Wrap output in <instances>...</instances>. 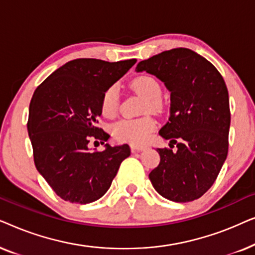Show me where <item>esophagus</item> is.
<instances>
[{"label": "esophagus", "instance_id": "34e87169", "mask_svg": "<svg viewBox=\"0 0 255 255\" xmlns=\"http://www.w3.org/2000/svg\"><path fill=\"white\" fill-rule=\"evenodd\" d=\"M132 152H142L147 149V146H141V145H131Z\"/></svg>", "mask_w": 255, "mask_h": 255}]
</instances>
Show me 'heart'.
<instances>
[{
    "mask_svg": "<svg viewBox=\"0 0 255 255\" xmlns=\"http://www.w3.org/2000/svg\"><path fill=\"white\" fill-rule=\"evenodd\" d=\"M135 92L145 97L142 110L155 111L159 108V99L161 96V86L154 78L142 75L131 82ZM118 108V90L116 86H111L103 94L101 101V113L106 117H113ZM153 128L154 121L149 117L124 118L113 125V134L117 140L128 141L132 144H141L148 138Z\"/></svg>",
    "mask_w": 255,
    "mask_h": 255,
    "instance_id": "b5f03b06",
    "label": "heart"
}]
</instances>
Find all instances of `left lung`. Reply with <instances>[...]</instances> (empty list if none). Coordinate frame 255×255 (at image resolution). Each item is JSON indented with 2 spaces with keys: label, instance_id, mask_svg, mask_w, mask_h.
<instances>
[{
  "label": "left lung",
  "instance_id": "obj_1",
  "mask_svg": "<svg viewBox=\"0 0 255 255\" xmlns=\"http://www.w3.org/2000/svg\"><path fill=\"white\" fill-rule=\"evenodd\" d=\"M135 71L156 76L170 93L168 122L159 131L169 148H156L160 163L148 175L152 186L169 201L197 200L228 156L231 115L224 79L210 61L183 47L142 60Z\"/></svg>",
  "mask_w": 255,
  "mask_h": 255
}]
</instances>
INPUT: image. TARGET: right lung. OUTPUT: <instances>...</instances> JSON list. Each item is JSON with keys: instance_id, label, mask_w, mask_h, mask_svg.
<instances>
[{"instance_id": "obj_1", "label": "right lung", "mask_w": 255, "mask_h": 255, "mask_svg": "<svg viewBox=\"0 0 255 255\" xmlns=\"http://www.w3.org/2000/svg\"><path fill=\"white\" fill-rule=\"evenodd\" d=\"M135 62L75 59L34 90L27 121L34 165L62 200L79 204L97 201L130 155L128 144H106L104 151L92 152L89 141L104 144L110 138L96 125L102 96Z\"/></svg>"}]
</instances>
